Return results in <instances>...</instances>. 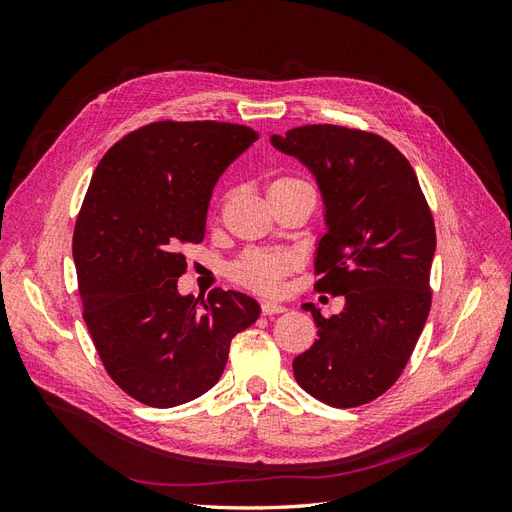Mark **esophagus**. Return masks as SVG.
<instances>
[{
    "label": "esophagus",
    "instance_id": "obj_1",
    "mask_svg": "<svg viewBox=\"0 0 512 512\" xmlns=\"http://www.w3.org/2000/svg\"><path fill=\"white\" fill-rule=\"evenodd\" d=\"M260 312L265 314V316H273V314L286 312V307L282 303H277V301H262L260 303Z\"/></svg>",
    "mask_w": 512,
    "mask_h": 512
}]
</instances>
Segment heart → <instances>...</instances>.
Returning <instances> with one entry per match:
<instances>
[{"label":"heart","instance_id":"obj_1","mask_svg":"<svg viewBox=\"0 0 512 512\" xmlns=\"http://www.w3.org/2000/svg\"><path fill=\"white\" fill-rule=\"evenodd\" d=\"M288 185H309V183L286 175V177H275L269 185V190L288 188ZM288 269H290V258L286 254L252 250L243 254L235 265L230 267V277L245 288L262 292V294H271L280 290Z\"/></svg>","mask_w":512,"mask_h":512}]
</instances>
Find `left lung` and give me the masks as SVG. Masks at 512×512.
<instances>
[{"label": "left lung", "instance_id": "left-lung-1", "mask_svg": "<svg viewBox=\"0 0 512 512\" xmlns=\"http://www.w3.org/2000/svg\"><path fill=\"white\" fill-rule=\"evenodd\" d=\"M271 143L318 181L327 232L314 288L346 299L331 318L303 305L318 339L294 359V378L333 408L369 404L397 382L429 316L431 209L404 153L378 134L314 123Z\"/></svg>", "mask_w": 512, "mask_h": 512}]
</instances>
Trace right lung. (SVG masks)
Returning a JSON list of instances; mask_svg holds the SVG:
<instances>
[{
	"label": "right lung",
	"mask_w": 512,
	"mask_h": 512,
	"mask_svg": "<svg viewBox=\"0 0 512 512\" xmlns=\"http://www.w3.org/2000/svg\"><path fill=\"white\" fill-rule=\"evenodd\" d=\"M254 141L239 123L156 121L117 141L91 177L72 237L83 318L108 376L145 406L207 393L232 337L260 316L235 290L200 302L177 290L181 245L205 239L215 181Z\"/></svg>",
	"instance_id": "1"
}]
</instances>
